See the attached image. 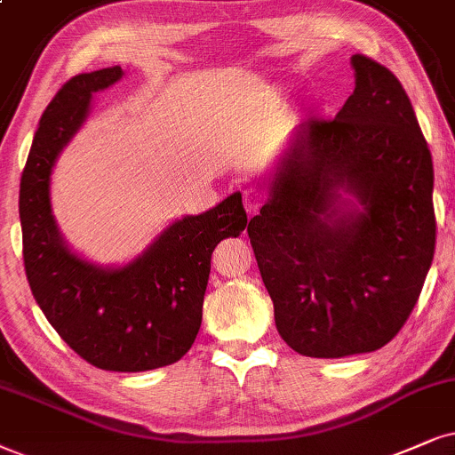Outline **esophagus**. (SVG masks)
<instances>
[{
	"label": "esophagus",
	"instance_id": "34e87169",
	"mask_svg": "<svg viewBox=\"0 0 455 455\" xmlns=\"http://www.w3.org/2000/svg\"><path fill=\"white\" fill-rule=\"evenodd\" d=\"M264 204V193L260 188L256 187H250L243 191V205L247 210V214H258V210L262 208Z\"/></svg>",
	"mask_w": 455,
	"mask_h": 455
}]
</instances>
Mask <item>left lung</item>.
Listing matches in <instances>:
<instances>
[{"instance_id": "left-lung-1", "label": "left lung", "mask_w": 455, "mask_h": 455, "mask_svg": "<svg viewBox=\"0 0 455 455\" xmlns=\"http://www.w3.org/2000/svg\"><path fill=\"white\" fill-rule=\"evenodd\" d=\"M350 65L355 92L333 119L298 125L247 224L279 336L319 359L393 340L436 243L433 157L403 85L363 54Z\"/></svg>"}]
</instances>
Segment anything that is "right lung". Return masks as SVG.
Masks as SVG:
<instances>
[{
    "label": "right lung",
    "instance_id": "obj_1",
    "mask_svg": "<svg viewBox=\"0 0 455 455\" xmlns=\"http://www.w3.org/2000/svg\"><path fill=\"white\" fill-rule=\"evenodd\" d=\"M122 67L75 75L45 108L20 178L22 258L45 319L90 365L147 371L193 347L204 315L214 247L247 227L241 193L170 224L145 254L119 268L82 260L60 237L50 204L56 159L90 113L94 92L122 79Z\"/></svg>",
    "mask_w": 455,
    "mask_h": 455
}]
</instances>
